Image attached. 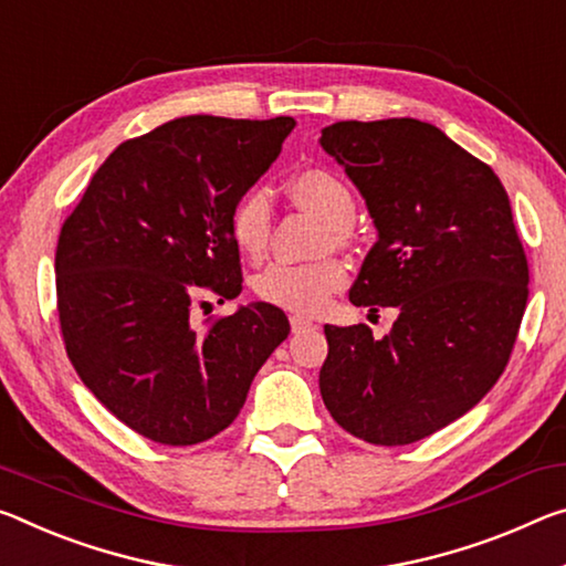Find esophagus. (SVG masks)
<instances>
[{
    "mask_svg": "<svg viewBox=\"0 0 566 566\" xmlns=\"http://www.w3.org/2000/svg\"><path fill=\"white\" fill-rule=\"evenodd\" d=\"M290 325H292V332L315 329V322H310L307 317H300V315H292V317H290Z\"/></svg>",
    "mask_w": 566,
    "mask_h": 566,
    "instance_id": "esophagus-1",
    "label": "esophagus"
}]
</instances>
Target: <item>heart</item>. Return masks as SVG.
<instances>
[{
  "label": "heart",
  "instance_id": "heart-1",
  "mask_svg": "<svg viewBox=\"0 0 566 566\" xmlns=\"http://www.w3.org/2000/svg\"><path fill=\"white\" fill-rule=\"evenodd\" d=\"M292 196L304 209L332 227V237L343 241L355 219V196L349 186L327 168H304L292 178ZM272 196L254 186L237 199L229 213V231L241 254L262 256L272 231ZM347 282V269L337 259L315 264H269L251 282V290L262 302L292 312H319L327 300Z\"/></svg>",
  "mask_w": 566,
  "mask_h": 566
}]
</instances>
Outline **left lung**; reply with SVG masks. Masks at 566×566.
<instances>
[{
	"label": "left lung",
	"instance_id": "8db88e82",
	"mask_svg": "<svg viewBox=\"0 0 566 566\" xmlns=\"http://www.w3.org/2000/svg\"><path fill=\"white\" fill-rule=\"evenodd\" d=\"M319 146L378 229L349 302L398 312L382 339L325 325L322 400L355 438L416 443L476 406L514 349L528 264L509 196L483 160L416 118L327 125Z\"/></svg>",
	"mask_w": 566,
	"mask_h": 566
}]
</instances>
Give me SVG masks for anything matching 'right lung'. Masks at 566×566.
Returning a JSON list of instances; mask_svg holds the SVG:
<instances>
[{
    "mask_svg": "<svg viewBox=\"0 0 566 566\" xmlns=\"http://www.w3.org/2000/svg\"><path fill=\"white\" fill-rule=\"evenodd\" d=\"M294 118L188 115L120 143L62 223L55 274L70 363L136 433L209 441L290 335L266 302L191 325L193 302L241 292L229 213L280 156Z\"/></svg>",
    "mask_w": 566,
    "mask_h": 566,
    "instance_id": "right-lung-1",
    "label": "right lung"
}]
</instances>
